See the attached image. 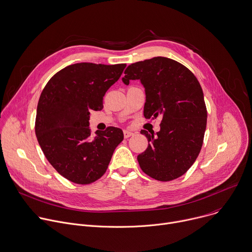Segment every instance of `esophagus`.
Masks as SVG:
<instances>
[{
	"label": "esophagus",
	"instance_id": "1",
	"mask_svg": "<svg viewBox=\"0 0 252 252\" xmlns=\"http://www.w3.org/2000/svg\"><path fill=\"white\" fill-rule=\"evenodd\" d=\"M132 135H133V132H131V131H129V130H126V129L124 130V136H125V138H128V137H130V136H132Z\"/></svg>",
	"mask_w": 252,
	"mask_h": 252
}]
</instances>
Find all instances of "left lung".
<instances>
[{"label":"left lung","mask_w":252,"mask_h":252,"mask_svg":"<svg viewBox=\"0 0 252 252\" xmlns=\"http://www.w3.org/2000/svg\"><path fill=\"white\" fill-rule=\"evenodd\" d=\"M123 82L140 80L145 88V119L162 116L156 135L142 129L146 150L137 156L141 170L167 182L185 174L196 161L204 141L207 108L196 76L183 64L167 57H153L130 64Z\"/></svg>","instance_id":"obj_1"}]
</instances>
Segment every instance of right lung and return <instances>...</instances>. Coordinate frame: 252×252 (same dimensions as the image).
<instances>
[{
    "label": "right lung",
    "mask_w": 252,
    "mask_h": 252,
    "mask_svg": "<svg viewBox=\"0 0 252 252\" xmlns=\"http://www.w3.org/2000/svg\"><path fill=\"white\" fill-rule=\"evenodd\" d=\"M126 66L72 64L54 74L41 92L34 126L37 141L53 168L73 183L100 179L124 139L123 130L114 126L91 136L89 115L103 110L106 92Z\"/></svg>",
    "instance_id": "obj_1"
}]
</instances>
